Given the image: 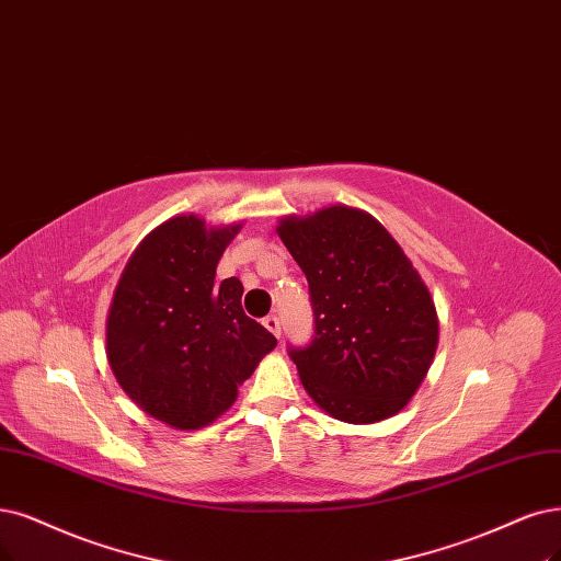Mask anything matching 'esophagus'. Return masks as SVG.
Wrapping results in <instances>:
<instances>
[{
  "mask_svg": "<svg viewBox=\"0 0 561 561\" xmlns=\"http://www.w3.org/2000/svg\"><path fill=\"white\" fill-rule=\"evenodd\" d=\"M263 325H265L275 337L282 335V323H279V317H277V314H267V317L263 319Z\"/></svg>",
  "mask_w": 561,
  "mask_h": 561,
  "instance_id": "esophagus-1",
  "label": "esophagus"
}]
</instances>
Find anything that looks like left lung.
I'll list each match as a JSON object with an SVG mask.
<instances>
[{
	"mask_svg": "<svg viewBox=\"0 0 561 561\" xmlns=\"http://www.w3.org/2000/svg\"><path fill=\"white\" fill-rule=\"evenodd\" d=\"M277 233L314 309L312 342L288 348L309 398L344 423L390 419L437 351L439 319L425 282L396 238L356 207L284 217Z\"/></svg>",
	"mask_w": 561,
	"mask_h": 561,
	"instance_id": "left-lung-1",
	"label": "left lung"
}]
</instances>
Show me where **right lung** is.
<instances>
[{
  "label": "right lung",
  "mask_w": 561,
  "mask_h": 561,
  "mask_svg": "<svg viewBox=\"0 0 561 561\" xmlns=\"http://www.w3.org/2000/svg\"><path fill=\"white\" fill-rule=\"evenodd\" d=\"M242 224L205 226L180 215L145 238L117 282L106 354L122 390L175 430L213 423L238 398L273 333L242 309V282H215Z\"/></svg>",
  "instance_id": "add662e5"
}]
</instances>
